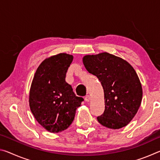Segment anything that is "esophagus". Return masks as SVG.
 <instances>
[{"instance_id":"esophagus-1","label":"esophagus","mask_w":160,"mask_h":160,"mask_svg":"<svg viewBox=\"0 0 160 160\" xmlns=\"http://www.w3.org/2000/svg\"><path fill=\"white\" fill-rule=\"evenodd\" d=\"M90 95H87V96H85V102H90Z\"/></svg>"}]
</instances>
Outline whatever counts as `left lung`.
<instances>
[{
    "label": "left lung",
    "instance_id": "left-lung-1",
    "mask_svg": "<svg viewBox=\"0 0 160 160\" xmlns=\"http://www.w3.org/2000/svg\"><path fill=\"white\" fill-rule=\"evenodd\" d=\"M87 70L97 77L104 90L105 109L97 117L107 128L119 129L131 122L141 104L142 85L133 68L126 60L107 52L86 55Z\"/></svg>",
    "mask_w": 160,
    "mask_h": 160
}]
</instances>
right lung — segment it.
Instances as JSON below:
<instances>
[{
	"instance_id": "1",
	"label": "right lung",
	"mask_w": 160,
	"mask_h": 160,
	"mask_svg": "<svg viewBox=\"0 0 160 160\" xmlns=\"http://www.w3.org/2000/svg\"><path fill=\"white\" fill-rule=\"evenodd\" d=\"M73 56L61 53L50 56L37 68L29 90L30 110L37 122L50 132L63 131L74 120L83 101L77 97L66 75Z\"/></svg>"
}]
</instances>
